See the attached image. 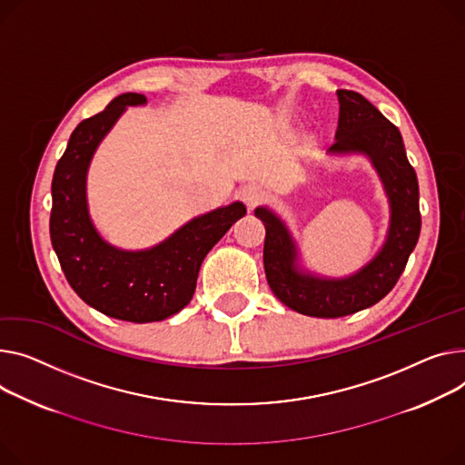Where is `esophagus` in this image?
Segmentation results:
<instances>
[{"label":"esophagus","instance_id":"34e87169","mask_svg":"<svg viewBox=\"0 0 465 465\" xmlns=\"http://www.w3.org/2000/svg\"><path fill=\"white\" fill-rule=\"evenodd\" d=\"M265 198H267V193L260 187V184H246V187L241 189V200L249 209H254Z\"/></svg>","mask_w":465,"mask_h":465}]
</instances>
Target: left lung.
<instances>
[{"label": "left lung", "instance_id": "left-lung-1", "mask_svg": "<svg viewBox=\"0 0 465 465\" xmlns=\"http://www.w3.org/2000/svg\"><path fill=\"white\" fill-rule=\"evenodd\" d=\"M338 129L332 157L361 154L376 170L389 200V228L376 256L348 276H325L301 265L288 224L272 209L254 214L265 226L263 267L272 293L292 311L312 318H342L381 301L404 272L420 233L419 183L400 131L362 95L338 89Z\"/></svg>", "mask_w": 465, "mask_h": 465}]
</instances>
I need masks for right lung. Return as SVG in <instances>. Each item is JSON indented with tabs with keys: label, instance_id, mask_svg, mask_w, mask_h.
<instances>
[{
	"label": "right lung",
	"instance_id": "1",
	"mask_svg": "<svg viewBox=\"0 0 465 465\" xmlns=\"http://www.w3.org/2000/svg\"><path fill=\"white\" fill-rule=\"evenodd\" d=\"M140 93H123L73 131L52 179L50 239L71 288L95 311L123 322H163L194 295L203 258L246 213L242 202L216 207L184 223L142 251L108 242L89 214L87 172L93 154Z\"/></svg>",
	"mask_w": 465,
	"mask_h": 465
}]
</instances>
